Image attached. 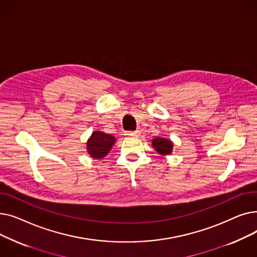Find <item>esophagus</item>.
I'll list each match as a JSON object with an SVG mask.
<instances>
[{"mask_svg":"<svg viewBox=\"0 0 257 257\" xmlns=\"http://www.w3.org/2000/svg\"><path fill=\"white\" fill-rule=\"evenodd\" d=\"M125 136H128V137H139L140 136V131L137 130V131H128V132H125Z\"/></svg>","mask_w":257,"mask_h":257,"instance_id":"esophagus-1","label":"esophagus"}]
</instances>
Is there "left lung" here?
<instances>
[{
    "mask_svg": "<svg viewBox=\"0 0 257 257\" xmlns=\"http://www.w3.org/2000/svg\"><path fill=\"white\" fill-rule=\"evenodd\" d=\"M152 146L160 155H169L173 150V143L164 138H156L152 141Z\"/></svg>",
    "mask_w": 257,
    "mask_h": 257,
    "instance_id": "obj_1",
    "label": "left lung"
}]
</instances>
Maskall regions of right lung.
Here are the masks:
<instances>
[{"mask_svg": "<svg viewBox=\"0 0 257 257\" xmlns=\"http://www.w3.org/2000/svg\"><path fill=\"white\" fill-rule=\"evenodd\" d=\"M115 143L114 137L101 131H93L86 143L87 153L94 159H101L110 151Z\"/></svg>", "mask_w": 257, "mask_h": 257, "instance_id": "add662e5", "label": "right lung"}]
</instances>
